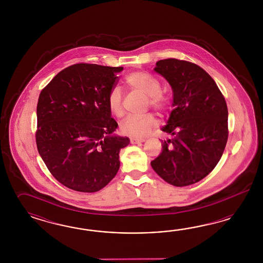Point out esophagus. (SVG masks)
<instances>
[{"instance_id":"34e87169","label":"esophagus","mask_w":263,"mask_h":263,"mask_svg":"<svg viewBox=\"0 0 263 263\" xmlns=\"http://www.w3.org/2000/svg\"><path fill=\"white\" fill-rule=\"evenodd\" d=\"M143 139H136V138H130V143L132 144H138V143H143Z\"/></svg>"}]
</instances>
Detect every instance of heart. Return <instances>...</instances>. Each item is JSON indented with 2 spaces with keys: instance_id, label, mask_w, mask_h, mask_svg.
I'll return each instance as SVG.
<instances>
[{
  "instance_id": "obj_1",
  "label": "heart",
  "mask_w": 263,
  "mask_h": 263,
  "mask_svg": "<svg viewBox=\"0 0 263 263\" xmlns=\"http://www.w3.org/2000/svg\"><path fill=\"white\" fill-rule=\"evenodd\" d=\"M128 88L146 96L147 105L157 111H164L170 106V98L161 90V83L156 77L143 71H135L128 74L124 79ZM107 106L111 115L116 118L123 116L122 96L119 88H115L107 97ZM158 120L152 115L146 114L141 117H127L120 123V131L124 135L135 138H144L149 135L153 129L157 127Z\"/></svg>"
}]
</instances>
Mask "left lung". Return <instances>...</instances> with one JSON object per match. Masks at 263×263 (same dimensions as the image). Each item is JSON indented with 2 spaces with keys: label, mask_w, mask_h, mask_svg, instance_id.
<instances>
[{
  "label": "left lung",
  "mask_w": 263,
  "mask_h": 263,
  "mask_svg": "<svg viewBox=\"0 0 263 263\" xmlns=\"http://www.w3.org/2000/svg\"><path fill=\"white\" fill-rule=\"evenodd\" d=\"M154 70L173 88L175 109L162 131L163 151L152 161L156 174L177 187L197 183L216 167L229 137L228 107L215 81L187 61L166 59Z\"/></svg>",
  "instance_id": "8db88e82"
}]
</instances>
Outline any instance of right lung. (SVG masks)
Masks as SVG:
<instances>
[{
  "mask_svg": "<svg viewBox=\"0 0 263 263\" xmlns=\"http://www.w3.org/2000/svg\"><path fill=\"white\" fill-rule=\"evenodd\" d=\"M123 67L76 64L59 72L40 92L36 107L37 151L60 183L74 191L104 188L120 168L127 137L118 128L107 97Z\"/></svg>",
  "mask_w": 263,
  "mask_h": 263,
  "instance_id": "right-lung-1",
  "label": "right lung"
}]
</instances>
